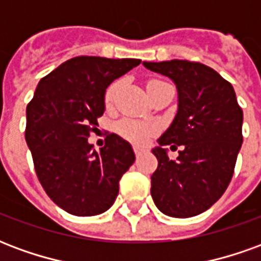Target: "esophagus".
Segmentation results:
<instances>
[{"label":"esophagus","instance_id":"obj_1","mask_svg":"<svg viewBox=\"0 0 261 261\" xmlns=\"http://www.w3.org/2000/svg\"><path fill=\"white\" fill-rule=\"evenodd\" d=\"M134 153H136L137 158H140L142 153H144V149H141V148H134Z\"/></svg>","mask_w":261,"mask_h":261}]
</instances>
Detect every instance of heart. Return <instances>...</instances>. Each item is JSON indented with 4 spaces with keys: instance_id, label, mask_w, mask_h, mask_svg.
Returning a JSON list of instances; mask_svg holds the SVG:
<instances>
[{
    "instance_id": "heart-1",
    "label": "heart",
    "mask_w": 261,
    "mask_h": 261,
    "mask_svg": "<svg viewBox=\"0 0 261 261\" xmlns=\"http://www.w3.org/2000/svg\"><path fill=\"white\" fill-rule=\"evenodd\" d=\"M162 81H149L148 82V86L155 85V84H161ZM117 86L119 84L117 82H113L112 85L109 86L108 91L105 93V103L106 105H112L114 99V95H116V91H117ZM117 133L120 136L125 138L127 141L133 142V144H137V145H144L149 141V138L153 136L155 133V125L152 123H147V121H140V120L134 119H123L120 120L117 123Z\"/></svg>"
}]
</instances>
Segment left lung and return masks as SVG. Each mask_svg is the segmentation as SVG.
Returning a JSON list of instances; mask_svg holds the SVG:
<instances>
[{"instance_id": "obj_1", "label": "left lung", "mask_w": 261, "mask_h": 261, "mask_svg": "<svg viewBox=\"0 0 261 261\" xmlns=\"http://www.w3.org/2000/svg\"><path fill=\"white\" fill-rule=\"evenodd\" d=\"M144 65L169 76L179 95L175 120L152 149L158 168L151 196L166 215L190 218L207 211L229 186L243 141V112L233 86L207 65L187 60ZM164 145L181 146L179 156L169 160Z\"/></svg>"}]
</instances>
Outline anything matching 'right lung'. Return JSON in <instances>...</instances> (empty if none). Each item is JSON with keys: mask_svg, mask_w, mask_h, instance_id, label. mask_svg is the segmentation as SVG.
I'll list each match as a JSON object with an SVG mask.
<instances>
[{"mask_svg": "<svg viewBox=\"0 0 261 261\" xmlns=\"http://www.w3.org/2000/svg\"><path fill=\"white\" fill-rule=\"evenodd\" d=\"M141 60L80 56L43 76L26 108L25 140L40 185L59 207L92 217L113 205L119 181L136 161L109 134L100 151L88 142L105 112V92Z\"/></svg>", "mask_w": 261, "mask_h": 261, "instance_id": "1", "label": "right lung"}]
</instances>
